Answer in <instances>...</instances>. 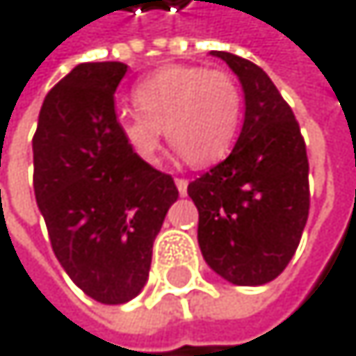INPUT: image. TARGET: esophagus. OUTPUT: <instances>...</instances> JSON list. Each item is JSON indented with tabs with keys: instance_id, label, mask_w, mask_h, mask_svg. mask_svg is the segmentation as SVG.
I'll return each mask as SVG.
<instances>
[{
	"instance_id": "34e87169",
	"label": "esophagus",
	"mask_w": 356,
	"mask_h": 356,
	"mask_svg": "<svg viewBox=\"0 0 356 356\" xmlns=\"http://www.w3.org/2000/svg\"><path fill=\"white\" fill-rule=\"evenodd\" d=\"M176 188H178V193L184 197V195H186V191H188V180H184V178H176Z\"/></svg>"
}]
</instances>
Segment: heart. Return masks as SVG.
<instances>
[{"label":"heart","mask_w":356,"mask_h":356,"mask_svg":"<svg viewBox=\"0 0 356 356\" xmlns=\"http://www.w3.org/2000/svg\"><path fill=\"white\" fill-rule=\"evenodd\" d=\"M138 111L117 117V129L143 163H157L161 129L193 165L225 157L241 121V90L233 75L205 67H163L134 88Z\"/></svg>","instance_id":"obj_1"}]
</instances>
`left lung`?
Segmentation results:
<instances>
[{"instance_id":"left-lung-1","label":"left lung","mask_w":356,"mask_h":356,"mask_svg":"<svg viewBox=\"0 0 356 356\" xmlns=\"http://www.w3.org/2000/svg\"><path fill=\"white\" fill-rule=\"evenodd\" d=\"M239 77L245 119L233 153L188 184L207 266L233 285L277 279L308 220V157L300 125L270 77L231 52H211Z\"/></svg>"}]
</instances>
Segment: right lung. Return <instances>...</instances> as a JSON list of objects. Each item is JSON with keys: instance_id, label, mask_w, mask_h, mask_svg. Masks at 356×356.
<instances>
[{"instance_id": "obj_1", "label": "right lung", "mask_w": 356, "mask_h": 356, "mask_svg": "<svg viewBox=\"0 0 356 356\" xmlns=\"http://www.w3.org/2000/svg\"><path fill=\"white\" fill-rule=\"evenodd\" d=\"M123 63H83L46 96L33 136V188L52 250L100 304H125L149 279L153 241L178 188L117 129Z\"/></svg>"}]
</instances>
